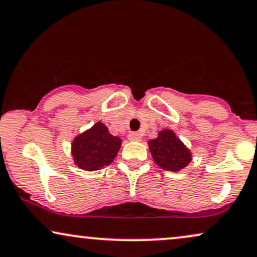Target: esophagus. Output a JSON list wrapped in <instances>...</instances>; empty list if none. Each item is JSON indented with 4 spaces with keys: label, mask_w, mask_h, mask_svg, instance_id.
I'll return each mask as SVG.
<instances>
[{
    "label": "esophagus",
    "mask_w": 257,
    "mask_h": 257,
    "mask_svg": "<svg viewBox=\"0 0 257 257\" xmlns=\"http://www.w3.org/2000/svg\"><path fill=\"white\" fill-rule=\"evenodd\" d=\"M128 139L131 140V141H140V140H141V135H140L139 133L133 132V133H129Z\"/></svg>",
    "instance_id": "obj_1"
}]
</instances>
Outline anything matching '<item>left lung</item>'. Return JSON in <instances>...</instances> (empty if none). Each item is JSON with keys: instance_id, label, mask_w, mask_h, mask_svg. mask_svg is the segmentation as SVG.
I'll return each mask as SVG.
<instances>
[{"instance_id": "1", "label": "left lung", "mask_w": 257, "mask_h": 257, "mask_svg": "<svg viewBox=\"0 0 257 257\" xmlns=\"http://www.w3.org/2000/svg\"><path fill=\"white\" fill-rule=\"evenodd\" d=\"M154 161L166 171L177 172L191 161V153L170 129L159 133L157 139L148 142Z\"/></svg>"}]
</instances>
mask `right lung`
Segmentation results:
<instances>
[{"instance_id":"right-lung-1","label":"right lung","mask_w":257,"mask_h":257,"mask_svg":"<svg viewBox=\"0 0 257 257\" xmlns=\"http://www.w3.org/2000/svg\"><path fill=\"white\" fill-rule=\"evenodd\" d=\"M121 139L109 133L103 123L97 122L90 131L74 139L72 155L78 167L97 171L112 162L121 148Z\"/></svg>"}]
</instances>
